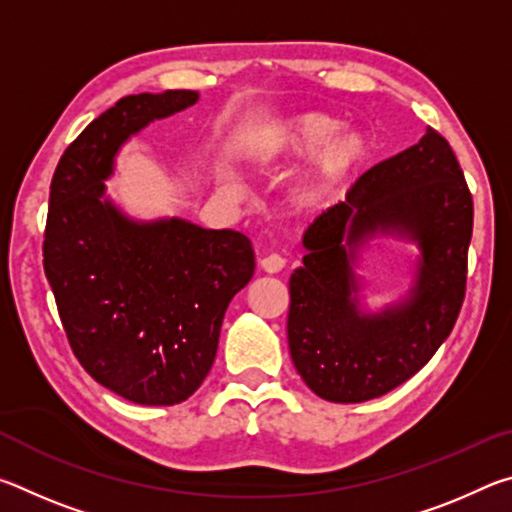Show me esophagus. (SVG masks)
<instances>
[{
  "mask_svg": "<svg viewBox=\"0 0 512 512\" xmlns=\"http://www.w3.org/2000/svg\"><path fill=\"white\" fill-rule=\"evenodd\" d=\"M284 266H287V259H284L282 255H277V253L266 255V257L262 259V268H264L266 273H280Z\"/></svg>",
  "mask_w": 512,
  "mask_h": 512,
  "instance_id": "1",
  "label": "esophagus"
}]
</instances>
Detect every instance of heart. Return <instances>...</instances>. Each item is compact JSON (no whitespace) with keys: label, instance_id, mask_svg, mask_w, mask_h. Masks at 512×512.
I'll use <instances>...</instances> for the list:
<instances>
[{"label":"heart","instance_id":"obj_1","mask_svg":"<svg viewBox=\"0 0 512 512\" xmlns=\"http://www.w3.org/2000/svg\"><path fill=\"white\" fill-rule=\"evenodd\" d=\"M341 121L325 112H302L259 128L248 137L244 158L255 169H275L291 158L318 151L314 192H327L368 158L370 140L361 131H341Z\"/></svg>","mask_w":512,"mask_h":512}]
</instances>
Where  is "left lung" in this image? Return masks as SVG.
Returning a JSON list of instances; mask_svg holds the SVG:
<instances>
[{
    "mask_svg": "<svg viewBox=\"0 0 512 512\" xmlns=\"http://www.w3.org/2000/svg\"><path fill=\"white\" fill-rule=\"evenodd\" d=\"M474 205L452 146L429 126L418 144L375 164L309 225L289 282L293 366L318 397L357 404L411 379L454 329L463 307ZM382 234L421 246L416 284L381 315L356 307L353 253Z\"/></svg>",
    "mask_w": 512,
    "mask_h": 512,
    "instance_id": "8db88e82",
    "label": "left lung"
}]
</instances>
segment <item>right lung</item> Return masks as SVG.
<instances>
[{
    "mask_svg": "<svg viewBox=\"0 0 512 512\" xmlns=\"http://www.w3.org/2000/svg\"><path fill=\"white\" fill-rule=\"evenodd\" d=\"M194 90L131 94L67 146L51 178L45 275L74 357L128 402H185L210 372L221 323L255 273L246 235L183 219L137 223L108 198L119 146Z\"/></svg>",
    "mask_w": 512,
    "mask_h": 512,
    "instance_id": "right-lung-1",
    "label": "right lung"
}]
</instances>
